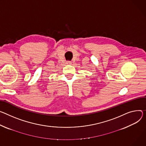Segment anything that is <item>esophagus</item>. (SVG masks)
<instances>
[{
    "mask_svg": "<svg viewBox=\"0 0 146 146\" xmlns=\"http://www.w3.org/2000/svg\"><path fill=\"white\" fill-rule=\"evenodd\" d=\"M67 63H68V64H71L72 63L71 62H67Z\"/></svg>",
    "mask_w": 146,
    "mask_h": 146,
    "instance_id": "1",
    "label": "esophagus"
}]
</instances>
